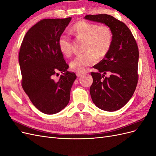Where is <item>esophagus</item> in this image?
Masks as SVG:
<instances>
[{
  "label": "esophagus",
  "mask_w": 156,
  "mask_h": 156,
  "mask_svg": "<svg viewBox=\"0 0 156 156\" xmlns=\"http://www.w3.org/2000/svg\"><path fill=\"white\" fill-rule=\"evenodd\" d=\"M76 75H77V77H81V76H82V75H83V73H81V72H78V73H76Z\"/></svg>",
  "instance_id": "esophagus-1"
}]
</instances>
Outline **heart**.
Returning <instances> with one entry per match:
<instances>
[{
  "mask_svg": "<svg viewBox=\"0 0 156 156\" xmlns=\"http://www.w3.org/2000/svg\"><path fill=\"white\" fill-rule=\"evenodd\" d=\"M72 32L77 38L84 39V50L87 51L77 55L71 62L70 67L74 72H84L87 66L96 63L98 55L101 57L104 56L111 48L112 33L107 25L79 21L74 24ZM58 45L64 55L69 56L72 54V43L69 35H60Z\"/></svg>",
  "mask_w": 156,
  "mask_h": 156,
  "instance_id": "obj_1",
  "label": "heart"
}]
</instances>
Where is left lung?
Instances as JSON below:
<instances>
[{"label":"left lung","mask_w":156,"mask_h":156,"mask_svg":"<svg viewBox=\"0 0 156 156\" xmlns=\"http://www.w3.org/2000/svg\"><path fill=\"white\" fill-rule=\"evenodd\" d=\"M85 20L103 23L111 29L112 41L108 53L93 68L90 93L100 109L115 111L129 101L138 82L139 49L131 32L123 22L107 14L87 15ZM110 73L107 78L105 75Z\"/></svg>","instance_id":"left-lung-1"}]
</instances>
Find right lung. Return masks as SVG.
Listing matches in <instances>:
<instances>
[{
	"instance_id": "1",
	"label": "right lung",
	"mask_w": 156,
	"mask_h": 156,
	"mask_svg": "<svg viewBox=\"0 0 156 156\" xmlns=\"http://www.w3.org/2000/svg\"><path fill=\"white\" fill-rule=\"evenodd\" d=\"M72 17L45 19L27 32L21 45L19 64L22 87L37 109L47 115L62 111L68 104L76 75L68 71L58 41ZM62 73L59 79L54 77ZM57 76V75H56Z\"/></svg>"
}]
</instances>
